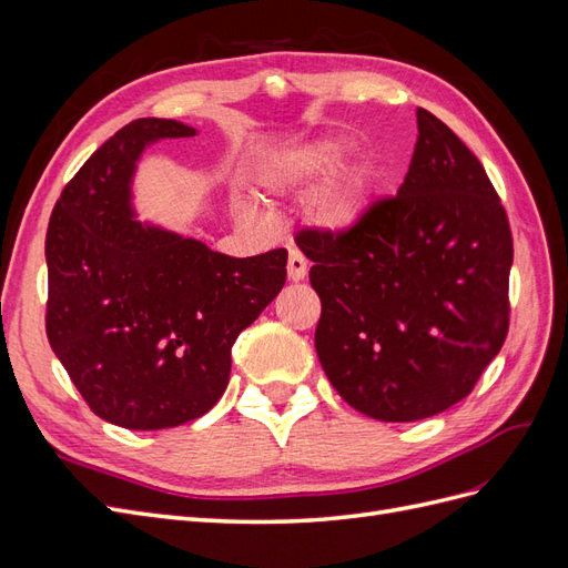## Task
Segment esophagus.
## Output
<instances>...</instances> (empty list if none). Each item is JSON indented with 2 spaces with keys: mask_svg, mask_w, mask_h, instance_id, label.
<instances>
[{
  "mask_svg": "<svg viewBox=\"0 0 568 568\" xmlns=\"http://www.w3.org/2000/svg\"><path fill=\"white\" fill-rule=\"evenodd\" d=\"M307 274V261L301 251H291L288 255V280L291 282H303Z\"/></svg>",
  "mask_w": 568,
  "mask_h": 568,
  "instance_id": "1",
  "label": "esophagus"
}]
</instances>
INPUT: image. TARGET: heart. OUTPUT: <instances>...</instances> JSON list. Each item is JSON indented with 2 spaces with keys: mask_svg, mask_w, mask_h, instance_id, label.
<instances>
[{
  "mask_svg": "<svg viewBox=\"0 0 568 568\" xmlns=\"http://www.w3.org/2000/svg\"><path fill=\"white\" fill-rule=\"evenodd\" d=\"M343 144L332 136L305 142L274 156L263 168V182L274 192H303L317 184L341 163ZM369 209V182L357 165H343L320 189L315 211L322 227L348 234L363 225Z\"/></svg>",
  "mask_w": 568,
  "mask_h": 568,
  "instance_id": "heart-1",
  "label": "heart"
}]
</instances>
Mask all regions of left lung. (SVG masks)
I'll return each mask as SVG.
<instances>
[{"mask_svg":"<svg viewBox=\"0 0 568 568\" xmlns=\"http://www.w3.org/2000/svg\"><path fill=\"white\" fill-rule=\"evenodd\" d=\"M398 196L348 234L305 230L326 379L379 422H417L471 393L509 329L511 232L484 165L424 109Z\"/></svg>","mask_w":568,"mask_h":568,"instance_id":"8db88e82","label":"left lung"}]
</instances>
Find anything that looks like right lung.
<instances>
[{"label": "right lung", "instance_id": "add662e5", "mask_svg": "<svg viewBox=\"0 0 568 568\" xmlns=\"http://www.w3.org/2000/svg\"><path fill=\"white\" fill-rule=\"evenodd\" d=\"M194 134L132 120L65 184L47 230L49 346L94 415L132 432L203 417L230 384L236 336L286 282L284 248L232 257L136 220L144 149Z\"/></svg>", "mask_w": 568, "mask_h": 568}]
</instances>
